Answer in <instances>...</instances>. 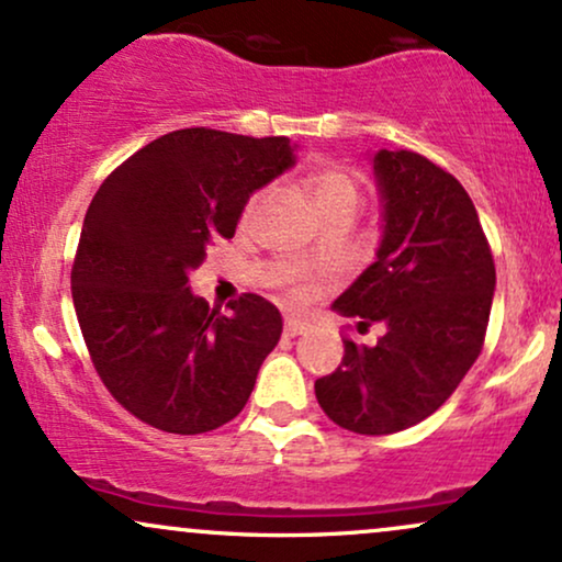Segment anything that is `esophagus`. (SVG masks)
Here are the masks:
<instances>
[{
  "label": "esophagus",
  "mask_w": 562,
  "mask_h": 562,
  "mask_svg": "<svg viewBox=\"0 0 562 562\" xmlns=\"http://www.w3.org/2000/svg\"><path fill=\"white\" fill-rule=\"evenodd\" d=\"M308 322L306 319H299V317H288L285 319V335L288 338H295V335H303V333H308Z\"/></svg>",
  "instance_id": "esophagus-1"
}]
</instances>
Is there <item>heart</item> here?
Segmentation results:
<instances>
[{"instance_id": "heart-1", "label": "heart", "mask_w": 562, "mask_h": 562, "mask_svg": "<svg viewBox=\"0 0 562 562\" xmlns=\"http://www.w3.org/2000/svg\"><path fill=\"white\" fill-rule=\"evenodd\" d=\"M306 187L312 192L314 203L319 205V211L325 216L335 214V211H357L359 200H362V177H359L357 169L346 164H325L317 166V169L308 171L306 177ZM263 198V190H254L248 198H245L243 209H240V224L248 227L254 222L256 211H259ZM285 295L290 301H301L303 290L299 285H290L285 290Z\"/></svg>"}]
</instances>
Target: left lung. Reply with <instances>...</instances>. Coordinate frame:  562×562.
<instances>
[{"mask_svg":"<svg viewBox=\"0 0 562 562\" xmlns=\"http://www.w3.org/2000/svg\"><path fill=\"white\" fill-rule=\"evenodd\" d=\"M385 200L378 261L333 303L383 322L375 346L344 335V362L314 383L325 415L362 436L425 420L481 357L494 299V256L479 211L449 171L420 153L378 150Z\"/></svg>","mask_w":562,"mask_h":562,"instance_id":"1","label":"left lung"}]
</instances>
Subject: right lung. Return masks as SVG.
<instances>
[{
    "label": "right lung",
    "instance_id": "add662e5",
    "mask_svg": "<svg viewBox=\"0 0 562 562\" xmlns=\"http://www.w3.org/2000/svg\"><path fill=\"white\" fill-rule=\"evenodd\" d=\"M290 164L288 137L177 128L94 192L70 269L76 317L102 385L150 428L209 434L250 398L280 312L243 293L222 314L190 293L187 274L235 235L245 198Z\"/></svg>",
    "mask_w": 562,
    "mask_h": 562
}]
</instances>
